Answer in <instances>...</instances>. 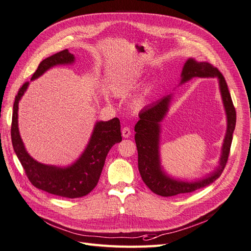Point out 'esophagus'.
<instances>
[{
	"mask_svg": "<svg viewBox=\"0 0 251 251\" xmlns=\"http://www.w3.org/2000/svg\"><path fill=\"white\" fill-rule=\"evenodd\" d=\"M122 135H123L124 139H128V137L131 135V130H130V128L124 127V128L122 129Z\"/></svg>",
	"mask_w": 251,
	"mask_h": 251,
	"instance_id": "1",
	"label": "esophagus"
}]
</instances>
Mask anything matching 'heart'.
I'll return each instance as SVG.
<instances>
[{
  "mask_svg": "<svg viewBox=\"0 0 251 251\" xmlns=\"http://www.w3.org/2000/svg\"><path fill=\"white\" fill-rule=\"evenodd\" d=\"M137 78L132 77V78H127L125 80H122V81L119 82L118 84H116L114 86V93L117 96L123 97L125 95H127L129 92L137 85ZM105 99H107V97L105 96ZM144 106V101L143 100H139L135 102V107L136 108H142Z\"/></svg>",
  "mask_w": 251,
  "mask_h": 251,
  "instance_id": "1",
  "label": "heart"
}]
</instances>
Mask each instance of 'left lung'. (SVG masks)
Segmentation results:
<instances>
[{"instance_id":"left-lung-1","label":"left lung","mask_w":251,"mask_h":251,"mask_svg":"<svg viewBox=\"0 0 251 251\" xmlns=\"http://www.w3.org/2000/svg\"><path fill=\"white\" fill-rule=\"evenodd\" d=\"M216 78L226 116V131L221 147L218 166L206 175L195 180H184L169 175L161 165L160 136L161 122L167 117L173 100V94L145 107L140 112V120L135 124L134 140L137 148L139 171L143 181L156 195L169 197L182 193L194 192L214 182L219 178L225 168L230 150L232 133L236 127V109L233 107L227 84L221 73L205 61L189 58L184 62L180 74V84L187 83L193 78Z\"/></svg>"}]
</instances>
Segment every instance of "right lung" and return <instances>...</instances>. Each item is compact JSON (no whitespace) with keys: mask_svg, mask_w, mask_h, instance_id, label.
Returning <instances> with one entry per match:
<instances>
[{"mask_svg":"<svg viewBox=\"0 0 251 251\" xmlns=\"http://www.w3.org/2000/svg\"><path fill=\"white\" fill-rule=\"evenodd\" d=\"M75 60V56L68 49L56 53L39 63L31 81L56 66H69ZM29 84L26 82L21 87L13 104L11 140L15 154L35 188L66 198L87 195L99 181L107 153L115 144L122 141L120 120L114 118L109 121H97L86 147L71 165L61 167L39 163L28 153L19 130V103Z\"/></svg>","mask_w":251,"mask_h":251,"instance_id":"right-lung-1","label":"right lung"}]
</instances>
